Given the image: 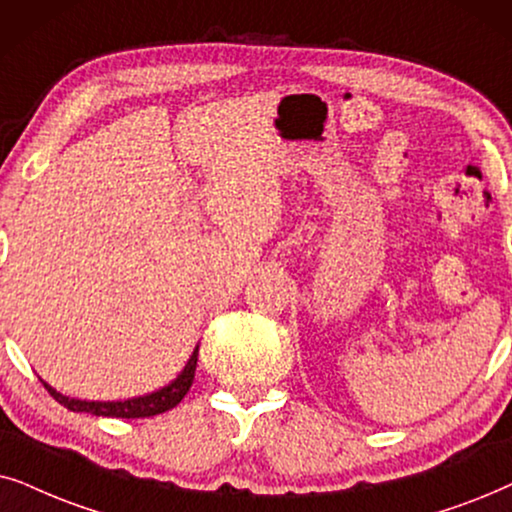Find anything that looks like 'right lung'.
<instances>
[{
  "mask_svg": "<svg viewBox=\"0 0 512 512\" xmlns=\"http://www.w3.org/2000/svg\"><path fill=\"white\" fill-rule=\"evenodd\" d=\"M196 360H199V349L194 351V356L189 358L185 370H182L180 377H177L173 384L163 386L161 391L142 395V398L124 400V403H88V400H74L60 395L56 388L44 384L46 391H49L53 398L58 400L60 405L67 407L72 412H91L95 417H117V419H142V417H154V414H163L173 407L180 405V400L189 393V388L194 384V372H196Z\"/></svg>",
  "mask_w": 512,
  "mask_h": 512,
  "instance_id": "1",
  "label": "right lung"
}]
</instances>
